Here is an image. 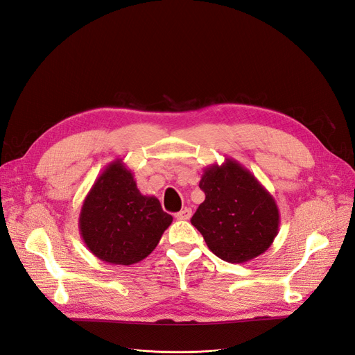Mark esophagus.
<instances>
[{
  "label": "esophagus",
  "mask_w": 355,
  "mask_h": 355,
  "mask_svg": "<svg viewBox=\"0 0 355 355\" xmlns=\"http://www.w3.org/2000/svg\"><path fill=\"white\" fill-rule=\"evenodd\" d=\"M191 216H192V210L188 209V207L182 209L179 213L175 214V218H176L178 220H188V219H191Z\"/></svg>",
  "instance_id": "esophagus-1"
}]
</instances>
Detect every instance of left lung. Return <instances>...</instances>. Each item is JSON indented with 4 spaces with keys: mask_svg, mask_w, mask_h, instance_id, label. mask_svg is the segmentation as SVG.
I'll use <instances>...</instances> for the list:
<instances>
[{
    "mask_svg": "<svg viewBox=\"0 0 355 355\" xmlns=\"http://www.w3.org/2000/svg\"><path fill=\"white\" fill-rule=\"evenodd\" d=\"M200 188L206 194L191 223L209 249L225 262L243 263L270 249L280 227L274 197L239 161L204 168Z\"/></svg>",
    "mask_w": 355,
    "mask_h": 355,
    "instance_id": "1",
    "label": "left lung"
}]
</instances>
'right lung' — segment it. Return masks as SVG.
<instances>
[{
  "instance_id": "1",
  "label": "right lung",
  "mask_w": 355,
  "mask_h": 355,
  "mask_svg": "<svg viewBox=\"0 0 355 355\" xmlns=\"http://www.w3.org/2000/svg\"><path fill=\"white\" fill-rule=\"evenodd\" d=\"M171 220L158 198L141 194L132 170L118 158L84 198L78 227L87 249L101 261L133 265L153 253Z\"/></svg>"
}]
</instances>
